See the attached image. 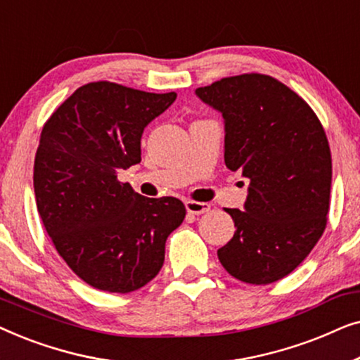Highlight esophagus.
<instances>
[{"instance_id":"obj_1","label":"esophagus","mask_w":360,"mask_h":360,"mask_svg":"<svg viewBox=\"0 0 360 360\" xmlns=\"http://www.w3.org/2000/svg\"><path fill=\"white\" fill-rule=\"evenodd\" d=\"M185 206H186V211H188L190 214H196V216L208 213L211 208L208 203H201V201H191V200L186 201Z\"/></svg>"}]
</instances>
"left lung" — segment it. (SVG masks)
<instances>
[{"label": "left lung", "mask_w": 360, "mask_h": 360, "mask_svg": "<svg viewBox=\"0 0 360 360\" xmlns=\"http://www.w3.org/2000/svg\"><path fill=\"white\" fill-rule=\"evenodd\" d=\"M195 93L223 116L226 167L249 180L244 210H226L236 233L218 249L219 262L240 282H277L326 228L333 164L321 122L297 93L260 73Z\"/></svg>", "instance_id": "obj_1"}]
</instances>
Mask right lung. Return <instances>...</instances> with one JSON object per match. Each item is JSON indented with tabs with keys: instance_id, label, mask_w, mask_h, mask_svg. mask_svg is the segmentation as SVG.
<instances>
[{
	"instance_id": "obj_1",
	"label": "right lung",
	"mask_w": 360,
	"mask_h": 360,
	"mask_svg": "<svg viewBox=\"0 0 360 360\" xmlns=\"http://www.w3.org/2000/svg\"><path fill=\"white\" fill-rule=\"evenodd\" d=\"M176 93L111 82L78 88L44 124L34 160L37 211L57 252L91 287L131 293L159 274L185 219L174 196L147 198L117 180L141 162V137Z\"/></svg>"
}]
</instances>
